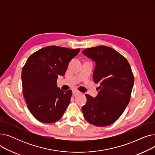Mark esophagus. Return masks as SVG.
<instances>
[{"mask_svg": "<svg viewBox=\"0 0 155 155\" xmlns=\"http://www.w3.org/2000/svg\"><path fill=\"white\" fill-rule=\"evenodd\" d=\"M80 94V92L76 90V89H74V90H73V94L74 95H79Z\"/></svg>", "mask_w": 155, "mask_h": 155, "instance_id": "esophagus-1", "label": "esophagus"}]
</instances>
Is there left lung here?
Segmentation results:
<instances>
[{"label":"left lung","mask_w":155,"mask_h":155,"mask_svg":"<svg viewBox=\"0 0 155 155\" xmlns=\"http://www.w3.org/2000/svg\"><path fill=\"white\" fill-rule=\"evenodd\" d=\"M82 53L95 63L93 80L100 85L95 98L86 94L82 107L87 121L94 126L112 124L128 105L134 85V75L126 58L112 48L99 46L86 48Z\"/></svg>","instance_id":"1"}]
</instances>
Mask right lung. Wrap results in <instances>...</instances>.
Here are the masks:
<instances>
[{
    "label": "right lung",
    "mask_w": 155,
    "mask_h": 155,
    "mask_svg": "<svg viewBox=\"0 0 155 155\" xmlns=\"http://www.w3.org/2000/svg\"><path fill=\"white\" fill-rule=\"evenodd\" d=\"M80 50L50 46L32 53L27 60L21 74L22 92L28 109L38 120L52 123L63 116L72 91L57 87V78L64 75L70 61Z\"/></svg>",
    "instance_id": "1"
}]
</instances>
